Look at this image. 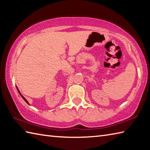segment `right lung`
Masks as SVG:
<instances>
[{
    "mask_svg": "<svg viewBox=\"0 0 150 150\" xmlns=\"http://www.w3.org/2000/svg\"><path fill=\"white\" fill-rule=\"evenodd\" d=\"M16 88H17V91H18V93H19V94H20V95H21V97H22V98H23V99H24V100H25V102H26V103L27 104H29V105H30V104H29V103H28V100H27L26 99V98H24V97L23 96H22V94L21 93V92H20V91H19V90H18V88H17V86H16Z\"/></svg>",
    "mask_w": 150,
    "mask_h": 150,
    "instance_id": "right-lung-1",
    "label": "right lung"
}]
</instances>
